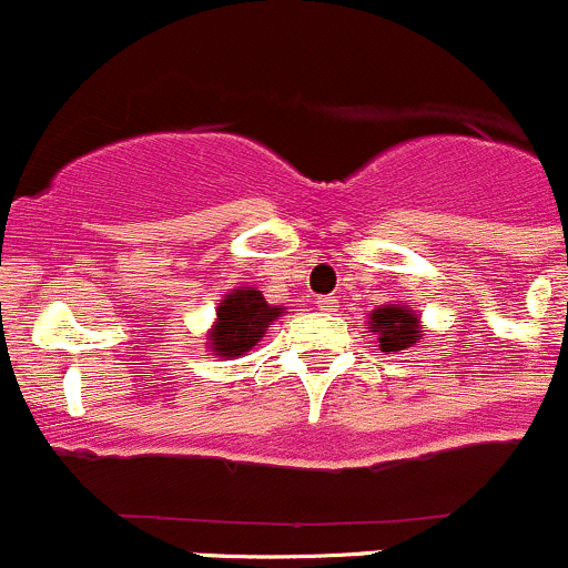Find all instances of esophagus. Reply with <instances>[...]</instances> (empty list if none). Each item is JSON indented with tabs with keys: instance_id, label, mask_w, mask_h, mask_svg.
Segmentation results:
<instances>
[{
	"instance_id": "esophagus-1",
	"label": "esophagus",
	"mask_w": 568,
	"mask_h": 568,
	"mask_svg": "<svg viewBox=\"0 0 568 568\" xmlns=\"http://www.w3.org/2000/svg\"><path fill=\"white\" fill-rule=\"evenodd\" d=\"M320 308H323V312H333V308H336V301H333V297H320Z\"/></svg>"
}]
</instances>
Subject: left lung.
<instances>
[{"instance_id":"1","label":"left lung","mask_w":568,"mask_h":568,"mask_svg":"<svg viewBox=\"0 0 568 568\" xmlns=\"http://www.w3.org/2000/svg\"><path fill=\"white\" fill-rule=\"evenodd\" d=\"M372 327L379 336V349L383 353H402V349H410L413 344H418L420 327L418 317L405 306H383L377 312H372Z\"/></svg>"}]
</instances>
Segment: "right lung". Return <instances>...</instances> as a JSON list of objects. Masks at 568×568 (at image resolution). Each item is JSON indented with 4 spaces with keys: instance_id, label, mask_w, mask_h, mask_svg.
I'll return each instance as SVG.
<instances>
[{
    "instance_id": "1",
    "label": "right lung",
    "mask_w": 568,
    "mask_h": 568,
    "mask_svg": "<svg viewBox=\"0 0 568 568\" xmlns=\"http://www.w3.org/2000/svg\"><path fill=\"white\" fill-rule=\"evenodd\" d=\"M278 314L282 312L267 306L262 292L254 286L230 292L219 306V323L210 331V347L215 355H230V358L248 353Z\"/></svg>"
}]
</instances>
